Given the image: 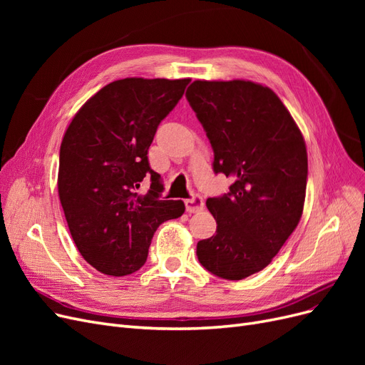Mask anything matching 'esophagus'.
<instances>
[{"label": "esophagus", "mask_w": 365, "mask_h": 365, "mask_svg": "<svg viewBox=\"0 0 365 365\" xmlns=\"http://www.w3.org/2000/svg\"><path fill=\"white\" fill-rule=\"evenodd\" d=\"M204 208V200L200 195H193L189 200H185V210L189 213H196Z\"/></svg>", "instance_id": "obj_1"}]
</instances>
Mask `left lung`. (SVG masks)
<instances>
[{
  "label": "left lung",
  "instance_id": "left-lung-1",
  "mask_svg": "<svg viewBox=\"0 0 365 365\" xmlns=\"http://www.w3.org/2000/svg\"><path fill=\"white\" fill-rule=\"evenodd\" d=\"M215 152L213 170L233 184L208 197L216 235L197 242L202 267L242 280L267 268L303 213L307 152L288 109L251 81H195L185 93Z\"/></svg>",
  "mask_w": 365,
  "mask_h": 365
}]
</instances>
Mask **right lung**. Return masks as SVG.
<instances>
[{
    "label": "right lung",
    "mask_w": 365,
    "mask_h": 365,
    "mask_svg": "<svg viewBox=\"0 0 365 365\" xmlns=\"http://www.w3.org/2000/svg\"><path fill=\"white\" fill-rule=\"evenodd\" d=\"M189 82L126 77L108 83L65 132L59 200L77 250L106 275L140 269L157 228L184 213L182 201L160 200L164 187L150 169L148 150ZM145 178H151V190L140 195Z\"/></svg>",
    "instance_id": "add662e5"
}]
</instances>
